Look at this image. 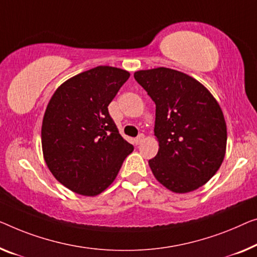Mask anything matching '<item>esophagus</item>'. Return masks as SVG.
I'll return each instance as SVG.
<instances>
[{
  "instance_id": "1",
  "label": "esophagus",
  "mask_w": 257,
  "mask_h": 257,
  "mask_svg": "<svg viewBox=\"0 0 257 257\" xmlns=\"http://www.w3.org/2000/svg\"><path fill=\"white\" fill-rule=\"evenodd\" d=\"M143 141H144V135H142V134H141V135H140L139 137H136V139H135V144L139 145V144H141Z\"/></svg>"
}]
</instances>
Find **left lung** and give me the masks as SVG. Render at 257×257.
Masks as SVG:
<instances>
[{
    "instance_id": "1",
    "label": "left lung",
    "mask_w": 257,
    "mask_h": 257,
    "mask_svg": "<svg viewBox=\"0 0 257 257\" xmlns=\"http://www.w3.org/2000/svg\"><path fill=\"white\" fill-rule=\"evenodd\" d=\"M134 77L156 104L159 149L149 160L153 175L173 193L198 189L216 174L226 153L219 104L202 83L174 69L139 70Z\"/></svg>"
}]
</instances>
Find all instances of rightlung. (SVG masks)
Listing matches in <instances>:
<instances>
[{"label": "right lung", "instance_id": "add662e5", "mask_svg": "<svg viewBox=\"0 0 257 257\" xmlns=\"http://www.w3.org/2000/svg\"><path fill=\"white\" fill-rule=\"evenodd\" d=\"M129 76L115 67L92 68L61 84L48 102L41 125L45 163L76 194H101L134 150L107 108Z\"/></svg>", "mask_w": 257, "mask_h": 257}]
</instances>
